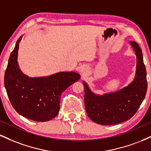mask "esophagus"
Returning <instances> with one entry per match:
<instances>
[{
  "instance_id": "1",
  "label": "esophagus",
  "mask_w": 151,
  "mask_h": 151,
  "mask_svg": "<svg viewBox=\"0 0 151 151\" xmlns=\"http://www.w3.org/2000/svg\"><path fill=\"white\" fill-rule=\"evenodd\" d=\"M80 72H81V74H82V75L86 76V75H87L89 70H88V68L86 67H82L81 68Z\"/></svg>"
}]
</instances>
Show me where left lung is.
Instances as JSON below:
<instances>
[{
	"instance_id": "obj_1",
	"label": "left lung",
	"mask_w": 151,
	"mask_h": 151,
	"mask_svg": "<svg viewBox=\"0 0 151 151\" xmlns=\"http://www.w3.org/2000/svg\"><path fill=\"white\" fill-rule=\"evenodd\" d=\"M136 55V72L131 84L116 92L97 95L89 89L85 81L84 104L91 121L101 125H114L129 119L136 113L146 94L148 83L143 54L139 45L131 41Z\"/></svg>"
}]
</instances>
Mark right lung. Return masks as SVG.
I'll use <instances>...</instances> for the list:
<instances>
[{
	"mask_svg": "<svg viewBox=\"0 0 151 151\" xmlns=\"http://www.w3.org/2000/svg\"><path fill=\"white\" fill-rule=\"evenodd\" d=\"M21 39L22 36L10 54L5 72L7 94L13 108L22 116L40 122L50 121L59 113L62 92L79 80L80 75L74 72H62L47 77H27L18 63Z\"/></svg>",
	"mask_w": 151,
	"mask_h": 151,
	"instance_id": "right-lung-1",
	"label": "right lung"
}]
</instances>
